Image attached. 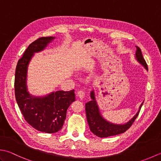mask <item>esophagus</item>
I'll use <instances>...</instances> for the list:
<instances>
[{"label":"esophagus","mask_w":161,"mask_h":161,"mask_svg":"<svg viewBox=\"0 0 161 161\" xmlns=\"http://www.w3.org/2000/svg\"><path fill=\"white\" fill-rule=\"evenodd\" d=\"M84 95H85V93H84V92L83 91H78V93H77V96L79 97V98H80L81 100H82V99L84 98Z\"/></svg>","instance_id":"obj_1"}]
</instances>
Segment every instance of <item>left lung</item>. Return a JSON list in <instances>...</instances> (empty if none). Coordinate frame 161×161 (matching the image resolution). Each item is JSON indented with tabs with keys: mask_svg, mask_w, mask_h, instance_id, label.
I'll return each instance as SVG.
<instances>
[{
	"mask_svg": "<svg viewBox=\"0 0 161 161\" xmlns=\"http://www.w3.org/2000/svg\"><path fill=\"white\" fill-rule=\"evenodd\" d=\"M136 47V59L142 66H144L147 70H148L147 65L146 61L142 57L141 48L138 46ZM91 100L87 102L86 105H85V107H86L87 122L92 133L100 138L108 137V136L118 135L125 132L132 125L136 118L138 117L140 110H141L143 104L142 102L141 106H140L138 111L136 113V114L131 119H129L127 122L122 125H118L114 124V123L106 120L102 117L100 112V109H99L96 100H95V92L93 90L91 92Z\"/></svg>",
	"mask_w": 161,
	"mask_h": 161,
	"instance_id": "8db88e82",
	"label": "left lung"
}]
</instances>
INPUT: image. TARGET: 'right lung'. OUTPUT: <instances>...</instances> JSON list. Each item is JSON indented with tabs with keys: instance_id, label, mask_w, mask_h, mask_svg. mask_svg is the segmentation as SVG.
<instances>
[{
	"instance_id": "obj_1",
	"label": "right lung",
	"mask_w": 161,
	"mask_h": 161,
	"mask_svg": "<svg viewBox=\"0 0 161 161\" xmlns=\"http://www.w3.org/2000/svg\"><path fill=\"white\" fill-rule=\"evenodd\" d=\"M55 37H41L32 42L19 60L15 71L14 90L17 104L24 118L39 131L53 133L64 125L66 111L75 100V91H57L43 97L30 95L27 86L28 67L34 53L45 49Z\"/></svg>"
}]
</instances>
